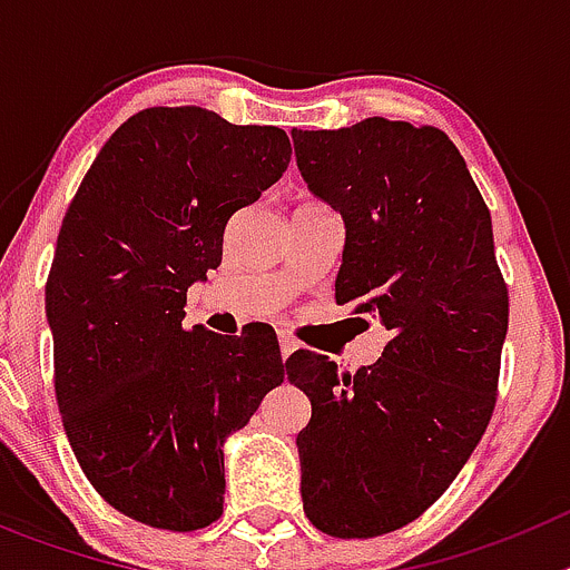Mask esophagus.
<instances>
[{
    "label": "esophagus",
    "mask_w": 570,
    "mask_h": 570,
    "mask_svg": "<svg viewBox=\"0 0 570 570\" xmlns=\"http://www.w3.org/2000/svg\"><path fill=\"white\" fill-rule=\"evenodd\" d=\"M279 351H282V356L288 360V356L296 351V340H294V336H291V334H279Z\"/></svg>",
    "instance_id": "esophagus-1"
}]
</instances>
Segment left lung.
I'll return each instance as SVG.
<instances>
[{
	"instance_id": "obj_1",
	"label": "left lung",
	"mask_w": 570,
	"mask_h": 570,
	"mask_svg": "<svg viewBox=\"0 0 570 570\" xmlns=\"http://www.w3.org/2000/svg\"><path fill=\"white\" fill-rule=\"evenodd\" d=\"M291 136L311 194L345 223L336 302L391 334L356 374L314 351L285 362L311 400L296 436L305 513L322 533L367 540L422 517L485 434L508 285L491 210L440 128L371 116Z\"/></svg>"
}]
</instances>
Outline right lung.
<instances>
[{"label":"right lung","instance_id":"add662e5","mask_svg":"<svg viewBox=\"0 0 570 570\" xmlns=\"http://www.w3.org/2000/svg\"><path fill=\"white\" fill-rule=\"evenodd\" d=\"M291 139L214 110L145 108L85 174L45 285L65 434L108 505L165 531L219 520L223 445L285 365L271 325H183L230 216L285 174Z\"/></svg>","mask_w":570,"mask_h":570}]
</instances>
